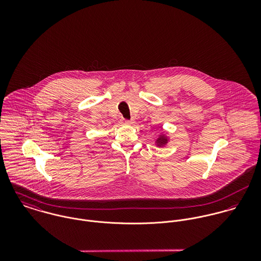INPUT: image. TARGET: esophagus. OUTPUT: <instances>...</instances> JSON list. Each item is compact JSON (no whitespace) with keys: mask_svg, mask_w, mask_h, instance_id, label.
<instances>
[{"mask_svg":"<svg viewBox=\"0 0 261 261\" xmlns=\"http://www.w3.org/2000/svg\"><path fill=\"white\" fill-rule=\"evenodd\" d=\"M124 123H125V124H133L134 121H133V120H124Z\"/></svg>","mask_w":261,"mask_h":261,"instance_id":"34e87169","label":"esophagus"}]
</instances>
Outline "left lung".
<instances>
[{
    "mask_svg": "<svg viewBox=\"0 0 261 261\" xmlns=\"http://www.w3.org/2000/svg\"><path fill=\"white\" fill-rule=\"evenodd\" d=\"M169 141H170V139H169V137L167 136V134L162 133V134H160V136H159V137H158V139L155 140L154 144H155V146H156V147H159V148H163V147L167 146V144L169 143Z\"/></svg>",
    "mask_w": 261,
    "mask_h": 261,
    "instance_id": "left-lung-1",
    "label": "left lung"
}]
</instances>
